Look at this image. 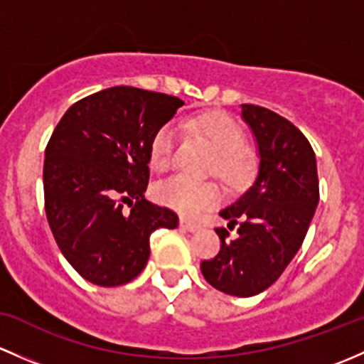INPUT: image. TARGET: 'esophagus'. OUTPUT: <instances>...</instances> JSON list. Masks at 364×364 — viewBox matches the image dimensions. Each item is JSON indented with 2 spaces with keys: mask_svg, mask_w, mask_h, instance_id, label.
<instances>
[{
  "mask_svg": "<svg viewBox=\"0 0 364 364\" xmlns=\"http://www.w3.org/2000/svg\"><path fill=\"white\" fill-rule=\"evenodd\" d=\"M181 228H183L186 231H198V230H200V224L193 223V220L181 219Z\"/></svg>",
  "mask_w": 364,
  "mask_h": 364,
  "instance_id": "34e87169",
  "label": "esophagus"
}]
</instances>
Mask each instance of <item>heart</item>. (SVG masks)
<instances>
[{
    "label": "heart",
    "mask_w": 364,
    "mask_h": 364,
    "mask_svg": "<svg viewBox=\"0 0 364 364\" xmlns=\"http://www.w3.org/2000/svg\"><path fill=\"white\" fill-rule=\"evenodd\" d=\"M193 127L208 141L217 152L213 170L230 186L245 182L252 164L243 152L245 134L237 122L226 114L208 112L193 119ZM177 140V129L171 122L163 124L156 131L149 149L151 166L156 171H166L171 166ZM154 198L164 207L173 208L182 215H200L205 210L215 207L220 198L219 187L213 182H196L186 177H171L156 183Z\"/></svg>",
    "instance_id": "1"
}]
</instances>
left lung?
<instances>
[{
	"label": "left lung",
	"instance_id": "obj_1",
	"mask_svg": "<svg viewBox=\"0 0 364 364\" xmlns=\"http://www.w3.org/2000/svg\"><path fill=\"white\" fill-rule=\"evenodd\" d=\"M242 117L259 149V170L252 186L220 215L215 228L220 250L201 263L205 280L217 291L247 298L263 293L280 275L305 240L319 203V178L314 149L305 134L282 115L242 105Z\"/></svg>",
	"mask_w": 364,
	"mask_h": 364
}]
</instances>
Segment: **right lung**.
<instances>
[{
    "mask_svg": "<svg viewBox=\"0 0 364 364\" xmlns=\"http://www.w3.org/2000/svg\"><path fill=\"white\" fill-rule=\"evenodd\" d=\"M182 105L129 85L103 89L71 105L48 140V226L63 256L96 286L136 279L151 256V235L178 226L177 213L145 200V191L152 136Z\"/></svg>",
    "mask_w": 364,
    "mask_h": 364,
    "instance_id": "1",
    "label": "right lung"
}]
</instances>
